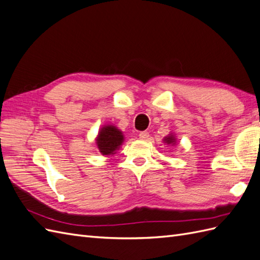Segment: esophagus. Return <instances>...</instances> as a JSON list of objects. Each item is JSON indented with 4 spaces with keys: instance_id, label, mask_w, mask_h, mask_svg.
Here are the masks:
<instances>
[{
    "instance_id": "obj_1",
    "label": "esophagus",
    "mask_w": 260,
    "mask_h": 260,
    "mask_svg": "<svg viewBox=\"0 0 260 260\" xmlns=\"http://www.w3.org/2000/svg\"><path fill=\"white\" fill-rule=\"evenodd\" d=\"M139 137H140V139H142V140H147V139L150 137V135L148 131H141L140 134H139Z\"/></svg>"
}]
</instances>
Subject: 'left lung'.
Here are the masks:
<instances>
[{"instance_id":"left-lung-1","label":"left lung","mask_w":260,"mask_h":260,"mask_svg":"<svg viewBox=\"0 0 260 260\" xmlns=\"http://www.w3.org/2000/svg\"><path fill=\"white\" fill-rule=\"evenodd\" d=\"M164 141H166L168 144H170V143H173L175 141V139L173 138V136H171V137H167L166 139H164Z\"/></svg>"}]
</instances>
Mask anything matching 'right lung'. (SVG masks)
I'll return each instance as SVG.
<instances>
[{"mask_svg": "<svg viewBox=\"0 0 260 260\" xmlns=\"http://www.w3.org/2000/svg\"><path fill=\"white\" fill-rule=\"evenodd\" d=\"M123 141V136L121 131L116 126L107 125L100 130L97 138V145L99 151L104 155L113 154L115 151L119 149Z\"/></svg>", "mask_w": 260, "mask_h": 260, "instance_id": "right-lung-1", "label": "right lung"}]
</instances>
